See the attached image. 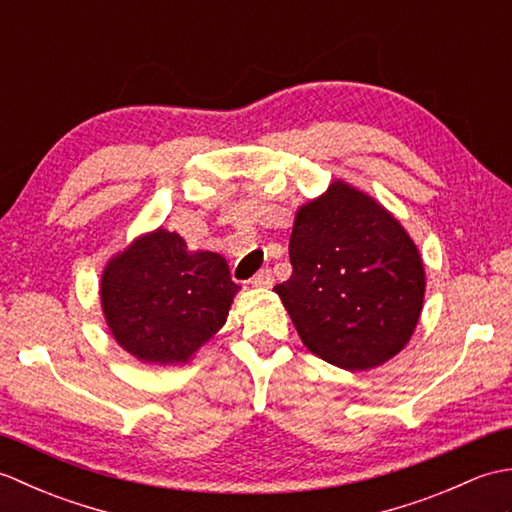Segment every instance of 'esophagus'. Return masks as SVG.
<instances>
[{"instance_id": "esophagus-1", "label": "esophagus", "mask_w": 512, "mask_h": 512, "mask_svg": "<svg viewBox=\"0 0 512 512\" xmlns=\"http://www.w3.org/2000/svg\"><path fill=\"white\" fill-rule=\"evenodd\" d=\"M273 281H275L273 270L262 268L253 279H250V284H253L255 288H270V286H273Z\"/></svg>"}]
</instances>
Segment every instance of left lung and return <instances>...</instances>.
Returning <instances> with one entry per match:
<instances>
[{
	"label": "left lung",
	"mask_w": 512,
	"mask_h": 512,
	"mask_svg": "<svg viewBox=\"0 0 512 512\" xmlns=\"http://www.w3.org/2000/svg\"><path fill=\"white\" fill-rule=\"evenodd\" d=\"M292 275L273 290L303 345L350 372L389 361L411 339L424 299L418 246L383 204L343 180L303 204Z\"/></svg>",
	"instance_id": "8db88e82"
}]
</instances>
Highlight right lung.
<instances>
[{"instance_id": "right-lung-1", "label": "right lung", "mask_w": 512, "mask_h": 512, "mask_svg": "<svg viewBox=\"0 0 512 512\" xmlns=\"http://www.w3.org/2000/svg\"><path fill=\"white\" fill-rule=\"evenodd\" d=\"M239 286L222 255L156 228L107 262L101 306L116 343L151 365L187 363L222 328Z\"/></svg>"}]
</instances>
